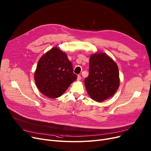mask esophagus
I'll list each match as a JSON object with an SVG mask.
<instances>
[{
	"label": "esophagus",
	"mask_w": 151,
	"mask_h": 151,
	"mask_svg": "<svg viewBox=\"0 0 151 151\" xmlns=\"http://www.w3.org/2000/svg\"><path fill=\"white\" fill-rule=\"evenodd\" d=\"M81 75H78V78H77V80H78V81H80V80H81Z\"/></svg>",
	"instance_id": "1"
}]
</instances>
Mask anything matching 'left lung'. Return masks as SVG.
Instances as JSON below:
<instances>
[{
    "instance_id": "left-lung-1",
    "label": "left lung",
    "mask_w": 151,
    "mask_h": 151,
    "mask_svg": "<svg viewBox=\"0 0 151 151\" xmlns=\"http://www.w3.org/2000/svg\"><path fill=\"white\" fill-rule=\"evenodd\" d=\"M84 84L89 95L97 102H102L114 96L120 85L116 64L105 54L92 55L89 75L84 79Z\"/></svg>"
}]
</instances>
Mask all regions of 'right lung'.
<instances>
[{
  "label": "right lung",
  "mask_w": 151,
  "mask_h": 151,
  "mask_svg": "<svg viewBox=\"0 0 151 151\" xmlns=\"http://www.w3.org/2000/svg\"><path fill=\"white\" fill-rule=\"evenodd\" d=\"M76 79L67 54L57 47L52 48L39 59L35 73L37 88L50 98L60 97Z\"/></svg>",
  "instance_id": "obj_1"
}]
</instances>
